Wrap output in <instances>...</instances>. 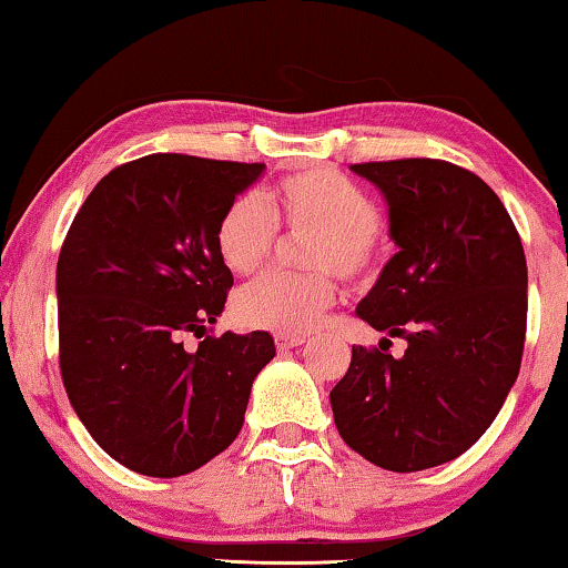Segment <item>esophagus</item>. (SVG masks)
Here are the masks:
<instances>
[{"label":"esophagus","instance_id":"esophagus-1","mask_svg":"<svg viewBox=\"0 0 568 568\" xmlns=\"http://www.w3.org/2000/svg\"><path fill=\"white\" fill-rule=\"evenodd\" d=\"M274 341H276L278 352H290V348L305 344V336H282V333H278Z\"/></svg>","mask_w":568,"mask_h":568}]
</instances>
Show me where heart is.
<instances>
[{
	"mask_svg": "<svg viewBox=\"0 0 568 568\" xmlns=\"http://www.w3.org/2000/svg\"><path fill=\"white\" fill-rule=\"evenodd\" d=\"M278 227L313 235L305 266L313 274H266L240 290L237 321L255 331L302 336L336 305L333 274L348 284L375 278L383 263L379 206L367 191L333 168H310L271 185L266 196H235L222 209L214 245L232 274H253L274 253Z\"/></svg>",
	"mask_w": 568,
	"mask_h": 568,
	"instance_id": "obj_1",
	"label": "heart"
}]
</instances>
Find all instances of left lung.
I'll use <instances>...</instances> for the list:
<instances>
[{
    "instance_id": "8db88e82",
    "label": "left lung",
    "mask_w": 568,
    "mask_h": 568,
    "mask_svg": "<svg viewBox=\"0 0 568 568\" xmlns=\"http://www.w3.org/2000/svg\"><path fill=\"white\" fill-rule=\"evenodd\" d=\"M352 170L385 193L400 247L356 315L408 348L400 359L383 346L352 348L348 372L331 390L333 418L364 460L426 470L476 445L519 375L523 240L501 199L453 162L406 158Z\"/></svg>"
}]
</instances>
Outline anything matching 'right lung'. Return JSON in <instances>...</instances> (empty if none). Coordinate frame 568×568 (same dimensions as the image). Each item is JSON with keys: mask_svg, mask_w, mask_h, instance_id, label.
<instances>
[{"mask_svg": "<svg viewBox=\"0 0 568 568\" xmlns=\"http://www.w3.org/2000/svg\"><path fill=\"white\" fill-rule=\"evenodd\" d=\"M263 168L175 152L123 162L84 199L61 245L69 403L90 437L142 476H185L227 449L255 375L276 354L266 331L209 333L232 290L216 220ZM185 332L207 333L196 353L182 348Z\"/></svg>", "mask_w": 568, "mask_h": 568, "instance_id": "add662e5", "label": "right lung"}]
</instances>
